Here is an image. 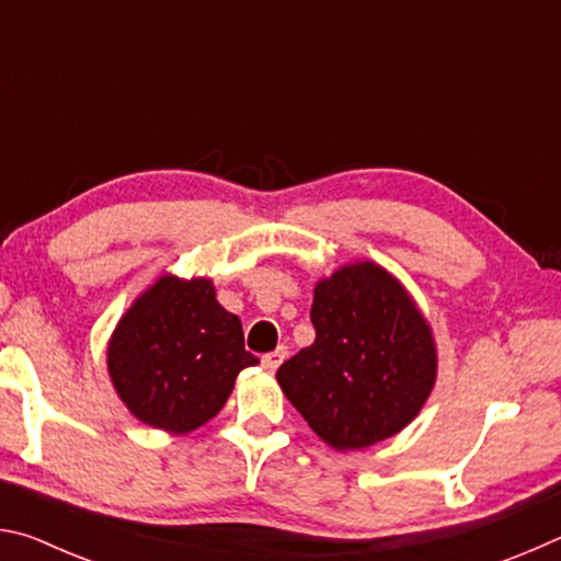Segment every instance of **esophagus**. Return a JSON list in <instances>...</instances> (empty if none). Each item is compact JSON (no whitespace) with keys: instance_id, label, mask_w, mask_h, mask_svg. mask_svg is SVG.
<instances>
[{"instance_id":"34e87169","label":"esophagus","mask_w":561,"mask_h":561,"mask_svg":"<svg viewBox=\"0 0 561 561\" xmlns=\"http://www.w3.org/2000/svg\"><path fill=\"white\" fill-rule=\"evenodd\" d=\"M284 358H287V348L279 346V348H274V351H270V354L262 356V366L267 368V371H277Z\"/></svg>"}]
</instances>
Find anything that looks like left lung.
Here are the masks:
<instances>
[{
    "mask_svg": "<svg viewBox=\"0 0 561 561\" xmlns=\"http://www.w3.org/2000/svg\"><path fill=\"white\" fill-rule=\"evenodd\" d=\"M314 344L284 360L277 381L309 428L336 450L403 431L435 383V344L411 294L374 262L321 279Z\"/></svg>",
    "mask_w": 561,
    "mask_h": 561,
    "instance_id": "left-lung-1",
    "label": "left lung"
}]
</instances>
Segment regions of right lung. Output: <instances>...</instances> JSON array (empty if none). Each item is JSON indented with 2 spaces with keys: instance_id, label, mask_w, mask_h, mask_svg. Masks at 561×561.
Masks as SVG:
<instances>
[{
  "instance_id": "1",
  "label": "right lung",
  "mask_w": 561,
  "mask_h": 561,
  "mask_svg": "<svg viewBox=\"0 0 561 561\" xmlns=\"http://www.w3.org/2000/svg\"><path fill=\"white\" fill-rule=\"evenodd\" d=\"M254 364L240 319L220 307L203 277H160L133 301L108 344L121 401L138 421L175 435L220 413L237 374Z\"/></svg>"
}]
</instances>
